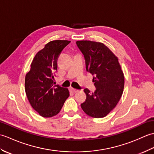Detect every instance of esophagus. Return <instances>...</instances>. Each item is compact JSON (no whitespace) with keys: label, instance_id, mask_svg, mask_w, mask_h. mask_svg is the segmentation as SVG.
Masks as SVG:
<instances>
[{"label":"esophagus","instance_id":"obj_1","mask_svg":"<svg viewBox=\"0 0 154 154\" xmlns=\"http://www.w3.org/2000/svg\"><path fill=\"white\" fill-rule=\"evenodd\" d=\"M71 91L73 93H77L78 91H79V90L75 89H74V88H72V87L71 88Z\"/></svg>","mask_w":154,"mask_h":154}]
</instances>
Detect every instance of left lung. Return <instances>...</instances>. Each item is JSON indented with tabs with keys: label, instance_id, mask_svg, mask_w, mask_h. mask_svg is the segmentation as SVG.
Segmentation results:
<instances>
[{
	"label": "left lung",
	"instance_id": "obj_1",
	"mask_svg": "<svg viewBox=\"0 0 154 154\" xmlns=\"http://www.w3.org/2000/svg\"><path fill=\"white\" fill-rule=\"evenodd\" d=\"M84 55L87 71L94 75V93L84 89L87 98L81 104L87 115L93 118L106 116L119 103L123 93L124 76L118 57L100 42H76Z\"/></svg>",
	"mask_w": 154,
	"mask_h": 154
}]
</instances>
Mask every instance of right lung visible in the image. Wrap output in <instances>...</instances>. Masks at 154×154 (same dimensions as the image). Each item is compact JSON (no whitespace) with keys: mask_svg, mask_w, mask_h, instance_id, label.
Masks as SVG:
<instances>
[{"mask_svg":"<svg viewBox=\"0 0 154 154\" xmlns=\"http://www.w3.org/2000/svg\"><path fill=\"white\" fill-rule=\"evenodd\" d=\"M68 40H54L35 54L30 71L26 75L25 91L32 108L42 117L50 118L60 112L69 96L67 88L54 85L57 59Z\"/></svg>","mask_w":154,"mask_h":154,"instance_id":"add662e5","label":"right lung"}]
</instances>
